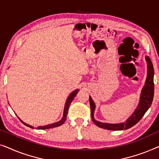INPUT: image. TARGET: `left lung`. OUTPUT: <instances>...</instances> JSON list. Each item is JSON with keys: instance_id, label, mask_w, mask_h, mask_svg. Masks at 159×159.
<instances>
[{"instance_id": "obj_1", "label": "left lung", "mask_w": 159, "mask_h": 159, "mask_svg": "<svg viewBox=\"0 0 159 159\" xmlns=\"http://www.w3.org/2000/svg\"><path fill=\"white\" fill-rule=\"evenodd\" d=\"M147 64H148V76L146 81L144 88H143L142 93L140 95V103L138 107H137L135 111L133 113V114L127 119L125 122L121 124H107V123H102L99 122L95 120L93 114H94L95 111V103L91 98V97L89 98L91 108V117L93 122L97 125L98 127L103 128V129H108V130H123L127 129L129 128L133 127L139 121L142 119V117L144 116L145 112L151 106L152 102L153 99L154 95V82H153V66L152 64L151 60L148 56L145 57Z\"/></svg>"}]
</instances>
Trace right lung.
<instances>
[{
  "instance_id": "obj_1",
  "label": "right lung",
  "mask_w": 159,
  "mask_h": 159,
  "mask_svg": "<svg viewBox=\"0 0 159 159\" xmlns=\"http://www.w3.org/2000/svg\"><path fill=\"white\" fill-rule=\"evenodd\" d=\"M79 92V90H76L72 92L69 95L68 98L66 100V105H65V107H64V116H63V118L61 121H58V122L56 123H53V124H51V125H46V126H43V127H38V129H50V128H53V127H58V126H61V125H63L65 122V121H66V116H67V113H68V110H69V106H70V104L72 101L75 98V97L76 96V95L77 94V93ZM21 122H22L24 125L27 126V127H31V128H33L32 127V126L30 125H28L27 124L24 123L22 121L20 120Z\"/></svg>"
}]
</instances>
